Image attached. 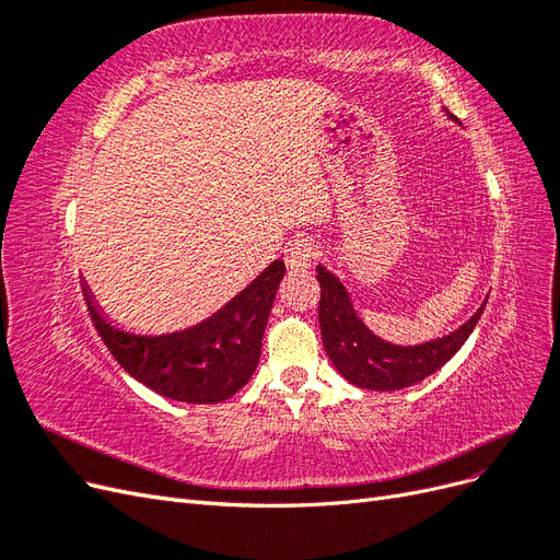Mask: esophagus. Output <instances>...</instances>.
Returning a JSON list of instances; mask_svg holds the SVG:
<instances>
[{
  "instance_id": "34e87169",
  "label": "esophagus",
  "mask_w": 560,
  "mask_h": 560,
  "mask_svg": "<svg viewBox=\"0 0 560 560\" xmlns=\"http://www.w3.org/2000/svg\"><path fill=\"white\" fill-rule=\"evenodd\" d=\"M315 257H317L315 243L308 241V238H301V241H294L290 247H287L284 261H287V268L294 270V273H306L308 268H313Z\"/></svg>"
}]
</instances>
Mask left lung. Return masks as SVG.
Instances as JSON below:
<instances>
[{
	"label": "left lung",
	"instance_id": "left-lung-1",
	"mask_svg": "<svg viewBox=\"0 0 560 560\" xmlns=\"http://www.w3.org/2000/svg\"><path fill=\"white\" fill-rule=\"evenodd\" d=\"M448 118L457 121L453 114H448ZM317 282L322 290L317 308L319 331L331 364L352 385L378 389V393L409 387L442 369L477 327L488 301L486 299L481 303V308L463 327L442 338H432V341L418 346H397L376 336L364 325L358 311L352 308L343 282L331 270L317 266Z\"/></svg>",
	"mask_w": 560,
	"mask_h": 560
}]
</instances>
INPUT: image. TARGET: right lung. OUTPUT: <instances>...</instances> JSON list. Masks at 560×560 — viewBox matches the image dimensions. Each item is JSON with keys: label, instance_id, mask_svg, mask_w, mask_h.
Wrapping results in <instances>:
<instances>
[{"label": "right lung", "instance_id": "obj_1", "mask_svg": "<svg viewBox=\"0 0 560 560\" xmlns=\"http://www.w3.org/2000/svg\"><path fill=\"white\" fill-rule=\"evenodd\" d=\"M282 278L284 261L276 259L208 319L156 336L114 325L86 282L83 296L97 334L135 381L175 401L217 404L238 393L257 371L264 329Z\"/></svg>", "mask_w": 560, "mask_h": 560}]
</instances>
